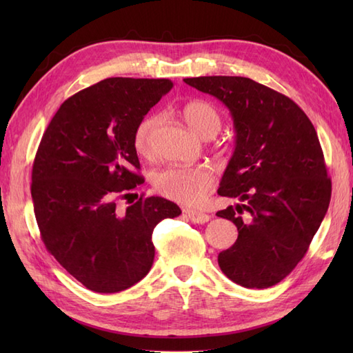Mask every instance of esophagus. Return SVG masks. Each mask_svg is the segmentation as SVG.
<instances>
[{
    "label": "esophagus",
    "mask_w": 353,
    "mask_h": 353,
    "mask_svg": "<svg viewBox=\"0 0 353 353\" xmlns=\"http://www.w3.org/2000/svg\"><path fill=\"white\" fill-rule=\"evenodd\" d=\"M186 216L192 221V223H197V224H203L208 223L209 219H211V215L205 214V212H200V211H192V209H186L185 211Z\"/></svg>",
    "instance_id": "obj_1"
}]
</instances>
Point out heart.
<instances>
[{"label":"heart","instance_id":"b5f03b06","mask_svg":"<svg viewBox=\"0 0 353 353\" xmlns=\"http://www.w3.org/2000/svg\"><path fill=\"white\" fill-rule=\"evenodd\" d=\"M182 117L192 132L200 138H212L221 127V115L219 109L203 100H194L182 108ZM159 117L145 115L133 132V147L138 154L148 156L152 153L153 134ZM156 191L176 203L196 206L203 201L206 194L214 186V174L206 167H168L156 172L153 179Z\"/></svg>","mask_w":353,"mask_h":353}]
</instances>
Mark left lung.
Segmentation results:
<instances>
[{"mask_svg": "<svg viewBox=\"0 0 353 353\" xmlns=\"http://www.w3.org/2000/svg\"><path fill=\"white\" fill-rule=\"evenodd\" d=\"M229 108L236 141L219 194L241 203L216 212L238 229L219 254L221 272L245 288H268L308 252L331 201L323 150L310 118L287 95L247 77L183 79Z\"/></svg>", "mask_w": 353, "mask_h": 353, "instance_id": "obj_1", "label": "left lung"}]
</instances>
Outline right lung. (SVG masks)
Listing matches in <instances>:
<instances>
[{
	"label": "right lung",
	"instance_id": "obj_1",
	"mask_svg": "<svg viewBox=\"0 0 353 353\" xmlns=\"http://www.w3.org/2000/svg\"><path fill=\"white\" fill-rule=\"evenodd\" d=\"M172 88L168 79L112 77L62 103L36 152L32 199L47 250L95 292H118L153 265V230L182 214L162 197L117 199L144 183L133 132Z\"/></svg>",
	"mask_w": 353,
	"mask_h": 353
}]
</instances>
